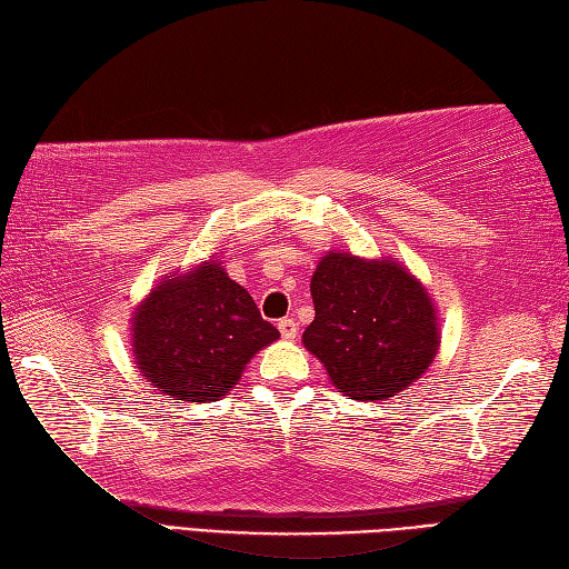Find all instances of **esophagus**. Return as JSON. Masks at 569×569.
I'll list each match as a JSON object with an SVG mask.
<instances>
[{
    "mask_svg": "<svg viewBox=\"0 0 569 569\" xmlns=\"http://www.w3.org/2000/svg\"><path fill=\"white\" fill-rule=\"evenodd\" d=\"M278 332H281L283 340H296V337H298V322L293 318L278 320Z\"/></svg>",
    "mask_w": 569,
    "mask_h": 569,
    "instance_id": "34e87169",
    "label": "esophagus"
}]
</instances>
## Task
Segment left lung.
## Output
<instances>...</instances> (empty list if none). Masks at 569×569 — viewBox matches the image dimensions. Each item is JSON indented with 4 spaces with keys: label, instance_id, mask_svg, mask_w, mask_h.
Listing matches in <instances>:
<instances>
[{
    "label": "left lung",
    "instance_id": "1",
    "mask_svg": "<svg viewBox=\"0 0 569 569\" xmlns=\"http://www.w3.org/2000/svg\"><path fill=\"white\" fill-rule=\"evenodd\" d=\"M316 320L303 345L335 389L386 401L422 377L438 355L435 306L418 278L391 259L328 251L310 281Z\"/></svg>",
    "mask_w": 569,
    "mask_h": 569
}]
</instances>
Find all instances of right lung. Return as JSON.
<instances>
[{
    "label": "right lung",
    "mask_w": 569,
    "mask_h": 569,
    "mask_svg": "<svg viewBox=\"0 0 569 569\" xmlns=\"http://www.w3.org/2000/svg\"><path fill=\"white\" fill-rule=\"evenodd\" d=\"M131 322L141 377L173 401L208 403L227 396L247 361L278 340V330L220 261L163 278Z\"/></svg>",
    "instance_id": "add662e5"
}]
</instances>
